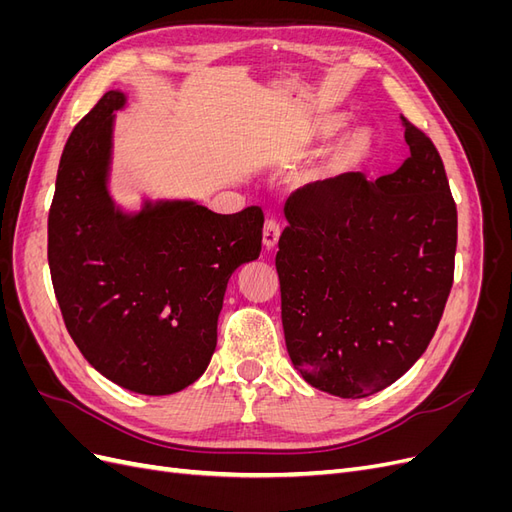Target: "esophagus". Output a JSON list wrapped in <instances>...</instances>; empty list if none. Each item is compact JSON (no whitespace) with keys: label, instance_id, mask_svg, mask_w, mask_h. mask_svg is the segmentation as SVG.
<instances>
[{"label":"esophagus","instance_id":"1","mask_svg":"<svg viewBox=\"0 0 512 512\" xmlns=\"http://www.w3.org/2000/svg\"><path fill=\"white\" fill-rule=\"evenodd\" d=\"M280 232H282V228H280V222L277 220H267L265 222V230H262V245L267 247V250H273V247L277 245V241H280Z\"/></svg>","mask_w":512,"mask_h":512}]
</instances>
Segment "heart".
Here are the masks:
<instances>
[{
	"mask_svg": "<svg viewBox=\"0 0 512 512\" xmlns=\"http://www.w3.org/2000/svg\"><path fill=\"white\" fill-rule=\"evenodd\" d=\"M363 138H354V141H350L348 143V147H346V151L342 153V156L346 158V160H352V158H356V156H359V153L363 151Z\"/></svg>",
	"mask_w": 512,
	"mask_h": 512,
	"instance_id": "heart-1",
	"label": "heart"
}]
</instances>
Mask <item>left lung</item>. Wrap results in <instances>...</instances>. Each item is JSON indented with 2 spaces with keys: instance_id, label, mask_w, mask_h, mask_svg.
Returning <instances> with one entry per match:
<instances>
[{
  "instance_id": "1",
  "label": "left lung",
  "mask_w": 512,
  "mask_h": 512,
  "mask_svg": "<svg viewBox=\"0 0 512 512\" xmlns=\"http://www.w3.org/2000/svg\"><path fill=\"white\" fill-rule=\"evenodd\" d=\"M395 173L307 183L286 203L275 256L294 369L344 399L374 395L421 359L453 286L457 207L431 138L401 117Z\"/></svg>"
}]
</instances>
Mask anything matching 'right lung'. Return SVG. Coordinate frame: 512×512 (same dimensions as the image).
<instances>
[{
	"instance_id": "add662e5",
	"label": "right lung",
	"mask_w": 512,
	"mask_h": 512,
	"mask_svg": "<svg viewBox=\"0 0 512 512\" xmlns=\"http://www.w3.org/2000/svg\"><path fill=\"white\" fill-rule=\"evenodd\" d=\"M106 91L61 153L49 211V267L66 329L91 367L123 389L170 395L205 374L230 275L260 256V207L213 213L194 200L108 194L115 111Z\"/></svg>"
}]
</instances>
